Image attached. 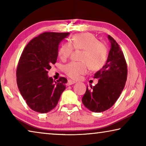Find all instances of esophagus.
Returning a JSON list of instances; mask_svg holds the SVG:
<instances>
[{
    "label": "esophagus",
    "mask_w": 146,
    "mask_h": 146,
    "mask_svg": "<svg viewBox=\"0 0 146 146\" xmlns=\"http://www.w3.org/2000/svg\"><path fill=\"white\" fill-rule=\"evenodd\" d=\"M75 81H73L72 80H68V83H67V86L72 85V84H75Z\"/></svg>",
    "instance_id": "esophagus-1"
}]
</instances>
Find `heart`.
I'll return each instance as SVG.
<instances>
[{
    "label": "heart",
    "instance_id": "b5f03b06",
    "mask_svg": "<svg viewBox=\"0 0 146 146\" xmlns=\"http://www.w3.org/2000/svg\"><path fill=\"white\" fill-rule=\"evenodd\" d=\"M75 50H82L80 60L71 62L64 66V71L69 77L77 78L80 75L87 73L88 66L91 71H98L104 67L108 60V48L91 33H79L71 38L70 43L65 42L60 46L58 55L66 60Z\"/></svg>",
    "mask_w": 146,
    "mask_h": 146
}]
</instances>
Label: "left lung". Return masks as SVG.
I'll list each match as a JSON object with an SVG mask.
<instances>
[{
  "instance_id": "8db88e82",
  "label": "left lung",
  "mask_w": 146,
  "mask_h": 146,
  "mask_svg": "<svg viewBox=\"0 0 146 146\" xmlns=\"http://www.w3.org/2000/svg\"><path fill=\"white\" fill-rule=\"evenodd\" d=\"M111 49L106 64L95 74L98 83L88 87L82 103L93 112L100 113L111 108L119 98L125 85L127 66L122 49L112 36L108 35Z\"/></svg>"
}]
</instances>
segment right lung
<instances>
[{
	"label": "right lung",
	"instance_id": "add662e5",
	"mask_svg": "<svg viewBox=\"0 0 146 146\" xmlns=\"http://www.w3.org/2000/svg\"><path fill=\"white\" fill-rule=\"evenodd\" d=\"M69 33L44 32L24 48L17 68V84L21 95L35 111L46 113L56 107L68 80L54 81L48 70L56 63L58 44Z\"/></svg>",
	"mask_w": 146,
	"mask_h": 146
}]
</instances>
